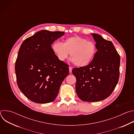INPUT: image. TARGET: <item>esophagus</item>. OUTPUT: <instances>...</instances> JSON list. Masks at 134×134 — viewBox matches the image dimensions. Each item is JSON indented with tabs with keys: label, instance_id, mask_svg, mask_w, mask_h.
<instances>
[{
	"label": "esophagus",
	"instance_id": "1",
	"mask_svg": "<svg viewBox=\"0 0 134 134\" xmlns=\"http://www.w3.org/2000/svg\"><path fill=\"white\" fill-rule=\"evenodd\" d=\"M72 69V68L71 67H69V72H70V73L71 72Z\"/></svg>",
	"mask_w": 134,
	"mask_h": 134
}]
</instances>
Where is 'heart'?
<instances>
[{
	"mask_svg": "<svg viewBox=\"0 0 134 134\" xmlns=\"http://www.w3.org/2000/svg\"><path fill=\"white\" fill-rule=\"evenodd\" d=\"M52 50L60 61L64 62L70 53V59L74 65L79 67L88 66L93 60L97 52L95 43L85 38L75 35L66 39L63 44L55 42Z\"/></svg>",
	"mask_w": 134,
	"mask_h": 134,
	"instance_id": "heart-1",
	"label": "heart"
}]
</instances>
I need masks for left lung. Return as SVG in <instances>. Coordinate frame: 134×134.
<instances>
[{
    "mask_svg": "<svg viewBox=\"0 0 134 134\" xmlns=\"http://www.w3.org/2000/svg\"><path fill=\"white\" fill-rule=\"evenodd\" d=\"M96 42L97 52L87 66L74 68L76 91L83 101L97 102L109 97L119 78L120 55L110 41L96 33H92Z\"/></svg>",
    "mask_w": 134,
    "mask_h": 134,
    "instance_id": "8db88e82",
    "label": "left lung"
}]
</instances>
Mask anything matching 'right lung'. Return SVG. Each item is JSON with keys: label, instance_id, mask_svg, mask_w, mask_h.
<instances>
[{"label": "right lung", "instance_id": "obj_1", "mask_svg": "<svg viewBox=\"0 0 134 134\" xmlns=\"http://www.w3.org/2000/svg\"><path fill=\"white\" fill-rule=\"evenodd\" d=\"M64 32L41 30L25 39L15 63L17 85L25 96L37 103L54 100L69 74L68 65L60 61L51 44Z\"/></svg>", "mask_w": 134, "mask_h": 134}]
</instances>
